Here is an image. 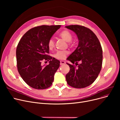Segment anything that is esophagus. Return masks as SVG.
I'll use <instances>...</instances> for the list:
<instances>
[{
  "label": "esophagus",
  "instance_id": "34e87169",
  "mask_svg": "<svg viewBox=\"0 0 120 120\" xmlns=\"http://www.w3.org/2000/svg\"><path fill=\"white\" fill-rule=\"evenodd\" d=\"M65 63H66L65 61H61L60 64V65H64Z\"/></svg>",
  "mask_w": 120,
  "mask_h": 120
}]
</instances>
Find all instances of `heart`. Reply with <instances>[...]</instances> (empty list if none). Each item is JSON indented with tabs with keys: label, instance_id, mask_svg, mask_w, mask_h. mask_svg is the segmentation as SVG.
Returning a JSON list of instances; mask_svg holds the SVG:
<instances>
[{
	"label": "heart",
	"instance_id": "obj_1",
	"mask_svg": "<svg viewBox=\"0 0 120 120\" xmlns=\"http://www.w3.org/2000/svg\"><path fill=\"white\" fill-rule=\"evenodd\" d=\"M59 36L62 38L67 42H70L72 39V35L71 33L68 30H64L62 31L59 34ZM48 48L49 49H52L55 46V42L53 39H50L48 43ZM67 52L58 51L54 54V57L55 58L59 59H64L66 58L67 54Z\"/></svg>",
	"mask_w": 120,
	"mask_h": 120
}]
</instances>
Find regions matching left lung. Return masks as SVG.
<instances>
[{"label":"left lung","instance_id":"obj_1","mask_svg":"<svg viewBox=\"0 0 120 120\" xmlns=\"http://www.w3.org/2000/svg\"><path fill=\"white\" fill-rule=\"evenodd\" d=\"M65 27L76 34L79 40L78 47L67 58L75 65L67 63L70 70L66 75V81L72 87L84 88L95 81L101 70L102 48L96 35L89 28L77 25Z\"/></svg>","mask_w":120,"mask_h":120}]
</instances>
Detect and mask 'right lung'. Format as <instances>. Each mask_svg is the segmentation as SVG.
Returning a JSON list of instances; mask_svg holds the SVG:
<instances>
[{
	"label": "right lung",
	"mask_w": 120,
	"mask_h": 120,
	"mask_svg": "<svg viewBox=\"0 0 120 120\" xmlns=\"http://www.w3.org/2000/svg\"><path fill=\"white\" fill-rule=\"evenodd\" d=\"M60 27L42 25L33 28L24 34L18 44L16 56L18 72L34 89H46L52 84L60 61L48 55V43ZM43 60L49 61V64L42 66Z\"/></svg>",
	"instance_id": "right-lung-1"
}]
</instances>
